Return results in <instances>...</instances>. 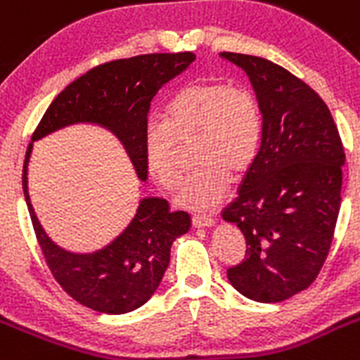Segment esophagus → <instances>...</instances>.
<instances>
[{"label":"esophagus","instance_id":"obj_1","mask_svg":"<svg viewBox=\"0 0 360 360\" xmlns=\"http://www.w3.org/2000/svg\"><path fill=\"white\" fill-rule=\"evenodd\" d=\"M216 221H214L212 216H205V214H196L193 216V225L196 229H203V226H212Z\"/></svg>","mask_w":360,"mask_h":360}]
</instances>
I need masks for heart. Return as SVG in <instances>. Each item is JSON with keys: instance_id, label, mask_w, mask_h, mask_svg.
Wrapping results in <instances>:
<instances>
[{"instance_id": "1", "label": "heart", "mask_w": 360, "mask_h": 360, "mask_svg": "<svg viewBox=\"0 0 360 360\" xmlns=\"http://www.w3.org/2000/svg\"><path fill=\"white\" fill-rule=\"evenodd\" d=\"M262 130V114L252 92L221 82L191 84L171 98L164 120L146 127L144 160L158 186L173 191L182 180L180 143L196 137L194 158L202 166L189 174L178 202L205 210L221 202L230 171L240 174L255 162Z\"/></svg>"}]
</instances>
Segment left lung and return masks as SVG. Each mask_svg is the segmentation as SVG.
I'll return each mask as SVG.
<instances>
[{"label": "left lung", "instance_id": "1", "mask_svg": "<svg viewBox=\"0 0 360 360\" xmlns=\"http://www.w3.org/2000/svg\"><path fill=\"white\" fill-rule=\"evenodd\" d=\"M245 69L262 112V144L223 210L246 239L230 283L246 298L276 303L307 289L330 252L341 207L345 150L318 92L266 58L223 51Z\"/></svg>", "mask_w": 360, "mask_h": 360}]
</instances>
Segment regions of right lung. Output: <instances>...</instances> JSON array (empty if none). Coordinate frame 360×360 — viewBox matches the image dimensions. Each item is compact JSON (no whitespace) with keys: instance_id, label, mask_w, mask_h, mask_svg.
<instances>
[{"instance_id":"right-lung-1","label":"right lung","mask_w":360,"mask_h":360,"mask_svg":"<svg viewBox=\"0 0 360 360\" xmlns=\"http://www.w3.org/2000/svg\"><path fill=\"white\" fill-rule=\"evenodd\" d=\"M194 58L191 51L148 53L92 68L51 101L32 141L72 123H98L120 137L139 178L146 180L144 131L150 103ZM30 153L32 144L22 167V191L39 246L60 288L78 303L105 314H124L144 305L169 266L173 240L189 230V214L171 212L162 198H144L130 225L110 245L94 253L65 252L46 236L30 203Z\"/></svg>"}]
</instances>
